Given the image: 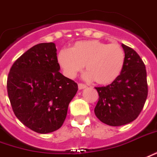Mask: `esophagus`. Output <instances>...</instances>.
Instances as JSON below:
<instances>
[{"label":"esophagus","instance_id":"34e87169","mask_svg":"<svg viewBox=\"0 0 157 157\" xmlns=\"http://www.w3.org/2000/svg\"><path fill=\"white\" fill-rule=\"evenodd\" d=\"M86 86L85 84H83V83H79L78 84V88L79 89H84V88H86Z\"/></svg>","mask_w":157,"mask_h":157}]
</instances>
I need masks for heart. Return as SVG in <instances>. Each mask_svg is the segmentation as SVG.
<instances>
[{"label":"heart","mask_w":157,"mask_h":157,"mask_svg":"<svg viewBox=\"0 0 157 157\" xmlns=\"http://www.w3.org/2000/svg\"><path fill=\"white\" fill-rule=\"evenodd\" d=\"M63 74L74 78L85 65L86 80L108 85L118 78L123 70L125 52L119 44H107L98 40L76 41L70 50L62 49L57 56Z\"/></svg>","instance_id":"heart-1"}]
</instances>
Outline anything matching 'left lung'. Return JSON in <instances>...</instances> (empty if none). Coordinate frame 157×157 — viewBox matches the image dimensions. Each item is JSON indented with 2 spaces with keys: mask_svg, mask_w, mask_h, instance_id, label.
<instances>
[{
  "mask_svg": "<svg viewBox=\"0 0 157 157\" xmlns=\"http://www.w3.org/2000/svg\"><path fill=\"white\" fill-rule=\"evenodd\" d=\"M125 52L123 70L117 80L105 86L95 87L98 101L96 117L105 124L122 126L134 121L144 108L148 96L146 69L137 52L121 44Z\"/></svg>",
  "mask_w": 157,
  "mask_h": 157,
  "instance_id": "left-lung-1",
  "label": "left lung"
}]
</instances>
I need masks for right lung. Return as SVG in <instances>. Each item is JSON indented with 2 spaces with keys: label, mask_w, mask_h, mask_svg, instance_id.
<instances>
[{
  "label": "right lung",
  "mask_w": 157,
  "mask_h": 157,
  "mask_svg": "<svg viewBox=\"0 0 157 157\" xmlns=\"http://www.w3.org/2000/svg\"><path fill=\"white\" fill-rule=\"evenodd\" d=\"M59 69L52 42L29 48L10 69L6 88L12 109L34 132L48 133L61 128L78 90L77 83Z\"/></svg>",
  "instance_id": "right-lung-1"
}]
</instances>
